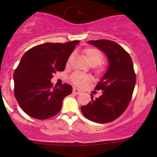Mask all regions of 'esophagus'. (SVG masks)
<instances>
[{"label":"esophagus","instance_id":"1","mask_svg":"<svg viewBox=\"0 0 157 157\" xmlns=\"http://www.w3.org/2000/svg\"><path fill=\"white\" fill-rule=\"evenodd\" d=\"M73 93H75V94H80V93H81V91H80V90H78V89L74 88L73 89Z\"/></svg>","mask_w":157,"mask_h":157}]
</instances>
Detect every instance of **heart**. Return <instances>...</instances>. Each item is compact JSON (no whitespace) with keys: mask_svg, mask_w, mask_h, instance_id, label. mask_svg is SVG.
<instances>
[{"mask_svg":"<svg viewBox=\"0 0 157 157\" xmlns=\"http://www.w3.org/2000/svg\"><path fill=\"white\" fill-rule=\"evenodd\" d=\"M86 60L91 65L96 66L100 64L103 59L102 53L96 48H87L83 51ZM92 78L88 74H83L80 72H75L71 75V80L74 85L77 86H84L91 81Z\"/></svg>","mask_w":157,"mask_h":157,"instance_id":"obj_1","label":"heart"}]
</instances>
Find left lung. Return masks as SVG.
Here are the masks:
<instances>
[{
  "label": "left lung",
  "instance_id": "1",
  "mask_svg": "<svg viewBox=\"0 0 157 157\" xmlns=\"http://www.w3.org/2000/svg\"><path fill=\"white\" fill-rule=\"evenodd\" d=\"M88 44L103 52L108 58L109 67L95 90H102L99 98L81 106V112L92 121L105 124L114 121L127 109L136 83L132 60L121 45L112 41H88Z\"/></svg>",
  "mask_w": 157,
  "mask_h": 157
}]
</instances>
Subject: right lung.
<instances>
[{
    "label": "right lung",
    "mask_w": 157,
    "mask_h": 157,
    "mask_svg": "<svg viewBox=\"0 0 157 157\" xmlns=\"http://www.w3.org/2000/svg\"><path fill=\"white\" fill-rule=\"evenodd\" d=\"M79 41L44 43L30 48L22 57L13 74L14 95L20 108L30 117L47 119L59 112L62 101L72 93L64 83L53 87L51 79L63 71Z\"/></svg>",
    "instance_id": "1"
}]
</instances>
